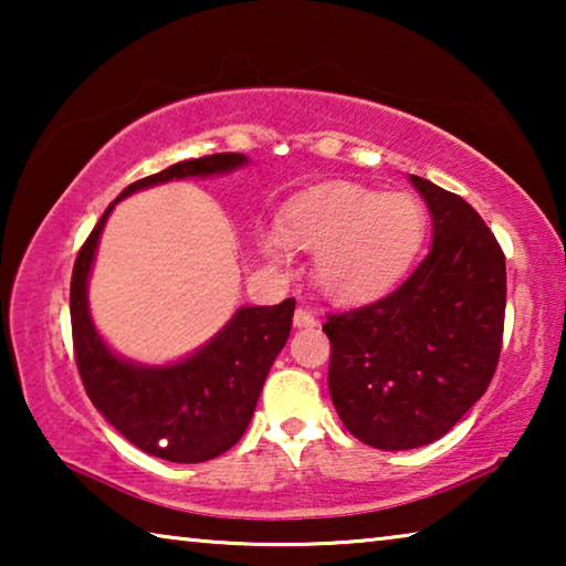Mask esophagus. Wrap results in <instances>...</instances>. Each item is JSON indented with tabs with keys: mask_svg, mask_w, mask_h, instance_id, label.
Wrapping results in <instances>:
<instances>
[{
	"mask_svg": "<svg viewBox=\"0 0 566 566\" xmlns=\"http://www.w3.org/2000/svg\"><path fill=\"white\" fill-rule=\"evenodd\" d=\"M317 324H319V319L314 317L310 310H304V306H300V310L294 312V327L310 329V327H317Z\"/></svg>",
	"mask_w": 566,
	"mask_h": 566,
	"instance_id": "obj_1",
	"label": "esophagus"
}]
</instances>
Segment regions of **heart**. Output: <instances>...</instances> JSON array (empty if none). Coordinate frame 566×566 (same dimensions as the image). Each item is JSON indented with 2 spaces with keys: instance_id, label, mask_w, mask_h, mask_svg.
Listing matches in <instances>:
<instances>
[{
  "instance_id": "heart-1",
  "label": "heart",
  "mask_w": 566,
  "mask_h": 566,
  "mask_svg": "<svg viewBox=\"0 0 566 566\" xmlns=\"http://www.w3.org/2000/svg\"><path fill=\"white\" fill-rule=\"evenodd\" d=\"M427 214L409 191L381 195L359 185H327L292 199L282 229L260 237L272 262H290L292 244L314 249V280L337 302L389 290L419 252Z\"/></svg>"
}]
</instances>
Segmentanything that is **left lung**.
Here are the masks:
<instances>
[{"instance_id":"1","label":"left lung","mask_w":566,"mask_h":566,"mask_svg":"<svg viewBox=\"0 0 566 566\" xmlns=\"http://www.w3.org/2000/svg\"><path fill=\"white\" fill-rule=\"evenodd\" d=\"M434 242L395 292L329 314V395L359 442L397 452L437 442L484 395L502 352L506 264L484 219L411 175Z\"/></svg>"}]
</instances>
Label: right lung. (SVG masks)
Listing matches in <instances>:
<instances>
[{"instance_id": "1", "label": "right lung", "mask_w": 566, "mask_h": 566, "mask_svg": "<svg viewBox=\"0 0 566 566\" xmlns=\"http://www.w3.org/2000/svg\"><path fill=\"white\" fill-rule=\"evenodd\" d=\"M247 165L244 155L222 151L171 165L134 181L107 207L76 254L70 290L74 359L87 397L104 419L142 452L177 464L224 454L247 432L264 379L290 339L294 300L274 306H242L227 327L191 357L167 367H145L114 354L94 329L87 280L109 212L132 191L169 179L224 175Z\"/></svg>"}]
</instances>
